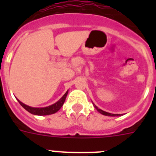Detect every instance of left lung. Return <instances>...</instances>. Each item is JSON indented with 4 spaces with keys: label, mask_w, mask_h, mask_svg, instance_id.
Wrapping results in <instances>:
<instances>
[{
    "label": "left lung",
    "mask_w": 156,
    "mask_h": 156,
    "mask_svg": "<svg viewBox=\"0 0 156 156\" xmlns=\"http://www.w3.org/2000/svg\"><path fill=\"white\" fill-rule=\"evenodd\" d=\"M94 106V108L97 109L98 112H99L101 114H102V115H108V116H119L120 115V114H112V113H109V112H105L103 111V110L100 109V108H98L97 107V106L95 105L94 104H93Z\"/></svg>",
    "instance_id": "left-lung-1"
}]
</instances>
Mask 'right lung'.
I'll use <instances>...</instances> for the list:
<instances>
[{
	"instance_id": "obj_1",
	"label": "right lung",
	"mask_w": 156,
	"mask_h": 156,
	"mask_svg": "<svg viewBox=\"0 0 156 156\" xmlns=\"http://www.w3.org/2000/svg\"><path fill=\"white\" fill-rule=\"evenodd\" d=\"M67 94H68V91H66V93L63 95L61 98L57 102L51 105L50 106H48V107H44V108H34V107H30V106H28L27 105L23 104V103L21 102L19 99H17V100L19 101V104L21 105L25 109L27 110V111H28L29 112H30L31 114H34V115H47L55 113V112H57L62 108V106L64 104L65 100H66Z\"/></svg>"
}]
</instances>
